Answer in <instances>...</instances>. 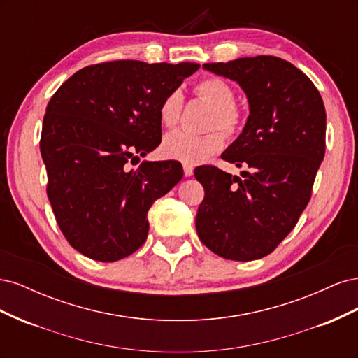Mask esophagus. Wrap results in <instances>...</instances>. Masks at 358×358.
I'll list each match as a JSON object with an SVG mask.
<instances>
[{
	"label": "esophagus",
	"instance_id": "esophagus-1",
	"mask_svg": "<svg viewBox=\"0 0 358 358\" xmlns=\"http://www.w3.org/2000/svg\"><path fill=\"white\" fill-rule=\"evenodd\" d=\"M183 173H185V176H187V178L192 176L194 167H192V166H189V164H183Z\"/></svg>",
	"mask_w": 358,
	"mask_h": 358
}]
</instances>
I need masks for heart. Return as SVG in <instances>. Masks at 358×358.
Masks as SVG:
<instances>
[{"instance_id":"heart-1","label":"heart","mask_w":358,"mask_h":358,"mask_svg":"<svg viewBox=\"0 0 358 358\" xmlns=\"http://www.w3.org/2000/svg\"><path fill=\"white\" fill-rule=\"evenodd\" d=\"M196 92L213 104L215 112L212 116V128L221 127L227 133H234L241 127L242 116L234 106L236 92L233 86L221 78H206L196 85ZM183 104L180 90L170 91L158 107L161 124L171 128L179 122ZM225 145V136L221 129H215L208 134H192L183 129H178L167 134L162 140V155L169 159H176L183 164H200L208 161L212 155L218 154Z\"/></svg>"}]
</instances>
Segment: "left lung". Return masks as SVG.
<instances>
[{
  "mask_svg": "<svg viewBox=\"0 0 358 358\" xmlns=\"http://www.w3.org/2000/svg\"><path fill=\"white\" fill-rule=\"evenodd\" d=\"M203 69L246 95V124L221 157L251 171L241 179L213 166L194 170L204 188L196 229L216 255L251 262L285 239L309 203L326 152V109L315 85L285 59L262 55Z\"/></svg>",
  "mask_w": 358,
  "mask_h": 358,
  "instance_id": "obj_1",
  "label": "left lung"
}]
</instances>
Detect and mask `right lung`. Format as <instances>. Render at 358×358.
Returning <instances> with one entry per match:
<instances>
[{"mask_svg":"<svg viewBox=\"0 0 358 358\" xmlns=\"http://www.w3.org/2000/svg\"><path fill=\"white\" fill-rule=\"evenodd\" d=\"M199 64L121 59L85 67L53 94L40 150L48 197L69 243L85 257L113 263L148 237V210L182 179L178 161L146 157L161 143L158 107Z\"/></svg>","mask_w":358,"mask_h":358,"instance_id":"add662e5","label":"right lung"}]
</instances>
